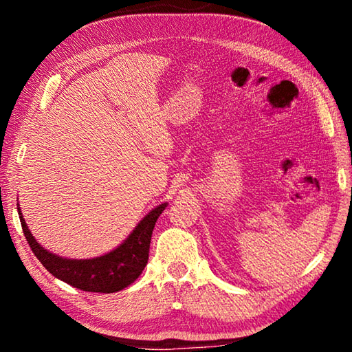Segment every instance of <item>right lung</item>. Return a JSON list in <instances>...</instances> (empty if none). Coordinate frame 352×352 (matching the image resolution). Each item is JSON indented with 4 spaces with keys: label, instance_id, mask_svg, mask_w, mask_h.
Masks as SVG:
<instances>
[{
    "label": "right lung",
    "instance_id": "right-lung-1",
    "mask_svg": "<svg viewBox=\"0 0 352 352\" xmlns=\"http://www.w3.org/2000/svg\"><path fill=\"white\" fill-rule=\"evenodd\" d=\"M166 206H168V201L153 208L151 212L146 214L144 219L140 220V223L126 237V241L119 243L111 252L91 259H69L47 252L28 228L23 212L20 211V205L19 216L29 247L51 275L76 289L98 292V294H113L135 283V279L144 270L153 226Z\"/></svg>",
    "mask_w": 352,
    "mask_h": 352
}]
</instances>
